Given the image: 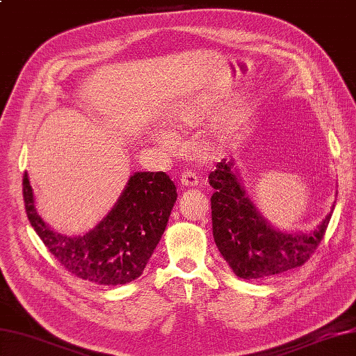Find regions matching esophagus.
<instances>
[{
  "mask_svg": "<svg viewBox=\"0 0 356 356\" xmlns=\"http://www.w3.org/2000/svg\"><path fill=\"white\" fill-rule=\"evenodd\" d=\"M199 184H200V180L197 177V174L190 171V170H185L182 172V176H180V185L182 186H195Z\"/></svg>",
  "mask_w": 356,
  "mask_h": 356,
  "instance_id": "1",
  "label": "esophagus"
}]
</instances>
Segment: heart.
<instances>
[{"instance_id": "b5f03b06", "label": "heart", "mask_w": 356, "mask_h": 356, "mask_svg": "<svg viewBox=\"0 0 356 356\" xmlns=\"http://www.w3.org/2000/svg\"><path fill=\"white\" fill-rule=\"evenodd\" d=\"M195 122V116L191 110H180L174 113L170 119V125L174 130H182V128L191 127ZM157 140L162 143L163 147L174 145V138L170 133H161L157 136Z\"/></svg>"}]
</instances>
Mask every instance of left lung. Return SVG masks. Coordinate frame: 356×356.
Returning a JSON list of instances; mask_svg holds the SVG:
<instances>
[{"label": "left lung", "instance_id": "8db88e82", "mask_svg": "<svg viewBox=\"0 0 356 356\" xmlns=\"http://www.w3.org/2000/svg\"><path fill=\"white\" fill-rule=\"evenodd\" d=\"M231 165L225 161L217 163L208 179L216 190L211 197L214 240L234 274L264 280L303 266L324 238L332 213L309 234H284L270 228L246 197Z\"/></svg>", "mask_w": 356, "mask_h": 356}]
</instances>
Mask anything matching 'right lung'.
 I'll use <instances>...</instances> for the list:
<instances>
[{
	"mask_svg": "<svg viewBox=\"0 0 356 356\" xmlns=\"http://www.w3.org/2000/svg\"><path fill=\"white\" fill-rule=\"evenodd\" d=\"M22 195L29 222L49 252L74 277L104 286L127 284L142 275L177 199L168 174L136 172L115 208L93 231L65 237L36 214L27 172Z\"/></svg>",
	"mask_w": 356,
	"mask_h": 356,
	"instance_id": "right-lung-1",
	"label": "right lung"
}]
</instances>
